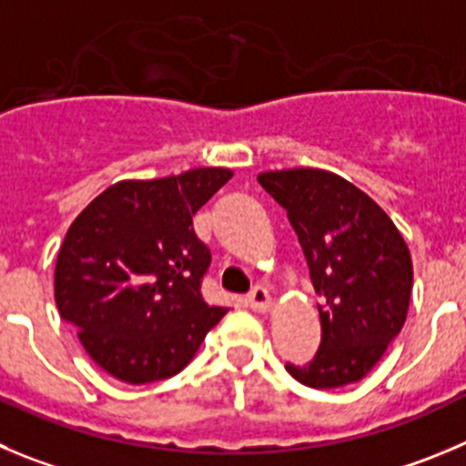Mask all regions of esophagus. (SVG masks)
<instances>
[{"label": "esophagus", "mask_w": 466, "mask_h": 466, "mask_svg": "<svg viewBox=\"0 0 466 466\" xmlns=\"http://www.w3.org/2000/svg\"><path fill=\"white\" fill-rule=\"evenodd\" d=\"M248 306L253 308L255 312H268L273 306L271 294H268L264 287H255L253 292L248 294Z\"/></svg>", "instance_id": "34e87169"}]
</instances>
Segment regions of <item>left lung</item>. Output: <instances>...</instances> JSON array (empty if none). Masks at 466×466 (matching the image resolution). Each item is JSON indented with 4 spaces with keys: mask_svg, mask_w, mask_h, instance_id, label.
Returning <instances> with one entry per match:
<instances>
[{
    "mask_svg": "<svg viewBox=\"0 0 466 466\" xmlns=\"http://www.w3.org/2000/svg\"><path fill=\"white\" fill-rule=\"evenodd\" d=\"M262 188L287 211L306 255L319 308L321 342L310 363L287 372L310 389L363 380L402 331L410 310V248L372 198L333 172H262Z\"/></svg>",
    "mask_w": 466,
    "mask_h": 466,
    "instance_id": "1",
    "label": "left lung"
}]
</instances>
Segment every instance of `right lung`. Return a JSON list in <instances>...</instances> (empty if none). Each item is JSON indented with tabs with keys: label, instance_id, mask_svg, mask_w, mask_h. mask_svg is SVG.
Here are the masks:
<instances>
[{
	"label": "right lung",
	"instance_id": "add662e5",
	"mask_svg": "<svg viewBox=\"0 0 466 466\" xmlns=\"http://www.w3.org/2000/svg\"><path fill=\"white\" fill-rule=\"evenodd\" d=\"M232 169L119 181L82 208L55 267V301L98 368L126 384L177 375L228 310L202 299L211 253L193 216Z\"/></svg>",
	"mask_w": 466,
	"mask_h": 466
}]
</instances>
